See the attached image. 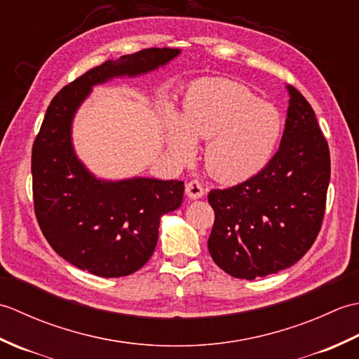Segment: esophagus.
<instances>
[{
    "mask_svg": "<svg viewBox=\"0 0 359 359\" xmlns=\"http://www.w3.org/2000/svg\"><path fill=\"white\" fill-rule=\"evenodd\" d=\"M185 191H187V196L189 197V199H201V197L205 196L203 185L201 184L199 180H196V179L188 182Z\"/></svg>",
    "mask_w": 359,
    "mask_h": 359,
    "instance_id": "esophagus-1",
    "label": "esophagus"
}]
</instances>
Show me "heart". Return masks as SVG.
Listing matches in <instances>:
<instances>
[{"instance_id":"obj_1","label":"heart","mask_w":359,"mask_h":359,"mask_svg":"<svg viewBox=\"0 0 359 359\" xmlns=\"http://www.w3.org/2000/svg\"><path fill=\"white\" fill-rule=\"evenodd\" d=\"M282 134V118L243 85L202 80L188 89L184 118L170 114L166 137L177 157L188 160L197 140H208L205 163L222 182L247 180L270 163Z\"/></svg>"}]
</instances>
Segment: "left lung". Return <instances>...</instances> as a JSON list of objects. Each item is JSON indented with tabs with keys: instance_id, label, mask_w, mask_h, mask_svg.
Returning <instances> with one entry per match:
<instances>
[{
	"instance_id": "obj_1",
	"label": "left lung",
	"mask_w": 359,
	"mask_h": 359,
	"mask_svg": "<svg viewBox=\"0 0 359 359\" xmlns=\"http://www.w3.org/2000/svg\"><path fill=\"white\" fill-rule=\"evenodd\" d=\"M287 90L285 129L270 163L242 184L208 194L216 216L210 255L233 278L251 280L288 269L321 230L329 144L310 103L293 86Z\"/></svg>"
}]
</instances>
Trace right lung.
Instances as JSON below:
<instances>
[{
    "label": "right lung",
    "instance_id": "obj_1",
    "mask_svg": "<svg viewBox=\"0 0 359 359\" xmlns=\"http://www.w3.org/2000/svg\"><path fill=\"white\" fill-rule=\"evenodd\" d=\"M179 49L151 48L83 74L52 98L32 147L35 216L49 245L95 276H128L147 264L160 217L177 210L180 180L97 179L75 154L72 121L93 90L116 77H139L168 65Z\"/></svg>",
    "mask_w": 359,
    "mask_h": 359
}]
</instances>
